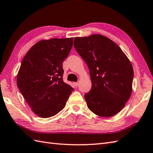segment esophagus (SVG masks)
Listing matches in <instances>:
<instances>
[{"label": "esophagus", "mask_w": 153, "mask_h": 153, "mask_svg": "<svg viewBox=\"0 0 153 153\" xmlns=\"http://www.w3.org/2000/svg\"><path fill=\"white\" fill-rule=\"evenodd\" d=\"M74 85H75V86H76V87H77L78 86H79V83H74Z\"/></svg>", "instance_id": "obj_1"}]
</instances>
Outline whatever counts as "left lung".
<instances>
[{
    "label": "left lung",
    "mask_w": 153,
    "mask_h": 153,
    "mask_svg": "<svg viewBox=\"0 0 153 153\" xmlns=\"http://www.w3.org/2000/svg\"><path fill=\"white\" fill-rule=\"evenodd\" d=\"M74 46L90 70L92 88L85 94L88 108L101 117L116 115L131 95L130 61L114 42L101 35L77 37Z\"/></svg>",
    "instance_id": "1"
}]
</instances>
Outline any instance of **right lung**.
I'll use <instances>...</instances> for the list:
<instances>
[{
  "instance_id": "add662e5",
  "label": "right lung",
  "mask_w": 153,
  "mask_h": 153,
  "mask_svg": "<svg viewBox=\"0 0 153 153\" xmlns=\"http://www.w3.org/2000/svg\"><path fill=\"white\" fill-rule=\"evenodd\" d=\"M72 45V37L42 40L23 59L17 74V87L39 117L46 118L57 114L74 91L62 80V62Z\"/></svg>"
}]
</instances>
